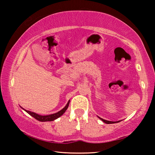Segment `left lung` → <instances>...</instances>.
I'll return each mask as SVG.
<instances>
[{"mask_svg": "<svg viewBox=\"0 0 155 155\" xmlns=\"http://www.w3.org/2000/svg\"><path fill=\"white\" fill-rule=\"evenodd\" d=\"M100 119H101L102 121L103 122H104V123H107V124H114V123H117V122H120V121H117V122H112V121H108V120H104V119H103V118H101V117H98Z\"/></svg>", "mask_w": 155, "mask_h": 155, "instance_id": "left-lung-1", "label": "left lung"}]
</instances>
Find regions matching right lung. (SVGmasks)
Wrapping results in <instances>:
<instances>
[{"label":"right lung","mask_w":155,"mask_h":155,"mask_svg":"<svg viewBox=\"0 0 155 155\" xmlns=\"http://www.w3.org/2000/svg\"><path fill=\"white\" fill-rule=\"evenodd\" d=\"M69 104H70V101L68 102L66 105H65L64 108H63L61 110V111L57 112V113H55V114L48 115H41L38 114H35V113H34V112L27 111V110L23 109L22 107H21V108H22V109H24L26 112H27L28 114L31 115V116L34 117V118H35L36 120H39V121H40V122H48V121H53V120L57 119L58 117L61 116V115L64 114L65 111L67 110L68 106H69Z\"/></svg>","instance_id":"add662e5"}]
</instances>
